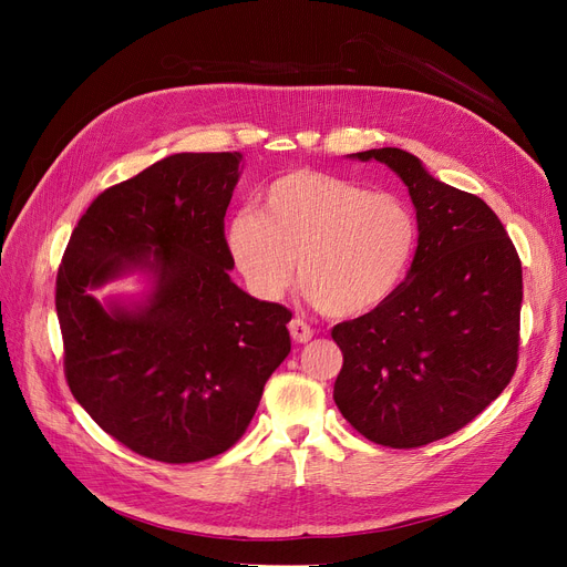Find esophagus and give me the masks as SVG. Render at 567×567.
I'll use <instances>...</instances> for the list:
<instances>
[{"label": "esophagus", "mask_w": 567, "mask_h": 567, "mask_svg": "<svg viewBox=\"0 0 567 567\" xmlns=\"http://www.w3.org/2000/svg\"><path fill=\"white\" fill-rule=\"evenodd\" d=\"M289 336L293 342L306 344L312 340V329L303 321V319H291L289 321Z\"/></svg>", "instance_id": "esophagus-1"}]
</instances>
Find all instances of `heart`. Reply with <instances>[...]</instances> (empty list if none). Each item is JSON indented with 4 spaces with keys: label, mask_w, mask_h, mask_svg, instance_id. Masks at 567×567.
I'll return each instance as SVG.
<instances>
[{
    "label": "heart",
    "mask_w": 567,
    "mask_h": 567,
    "mask_svg": "<svg viewBox=\"0 0 567 567\" xmlns=\"http://www.w3.org/2000/svg\"><path fill=\"white\" fill-rule=\"evenodd\" d=\"M225 241L259 299L280 301L299 261L310 301L323 315L351 319L381 308L402 285L415 250V220L393 193L303 167L266 188L261 214L238 212Z\"/></svg>",
    "instance_id": "heart-1"
}]
</instances>
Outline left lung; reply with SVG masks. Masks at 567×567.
Returning a JSON list of instances; mask_svg holds the SVG:
<instances>
[{
    "label": "left lung",
    "mask_w": 567,
    "mask_h": 567,
    "mask_svg": "<svg viewBox=\"0 0 567 567\" xmlns=\"http://www.w3.org/2000/svg\"><path fill=\"white\" fill-rule=\"evenodd\" d=\"M351 158L402 178L419 248L389 301L331 331L344 359L333 400L365 439L419 449L462 430L511 383L522 261L481 197L439 182L413 154L383 146Z\"/></svg>",
    "instance_id": "1"
}]
</instances>
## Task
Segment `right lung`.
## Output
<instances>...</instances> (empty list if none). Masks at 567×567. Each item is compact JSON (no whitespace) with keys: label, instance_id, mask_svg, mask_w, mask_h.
Masks as SVG:
<instances>
[{"label":"right lung","instance_id":"1","mask_svg":"<svg viewBox=\"0 0 567 567\" xmlns=\"http://www.w3.org/2000/svg\"><path fill=\"white\" fill-rule=\"evenodd\" d=\"M241 161L174 154L107 188L59 266L69 389L101 430L148 460L188 464L231 449L291 351V312L229 278L225 212ZM135 270L153 280L142 302L91 293Z\"/></svg>","mask_w":567,"mask_h":567}]
</instances>
